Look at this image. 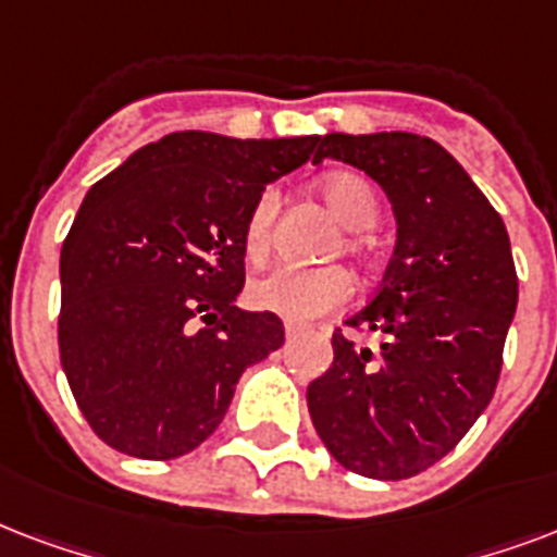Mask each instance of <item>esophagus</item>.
<instances>
[{"label":"esophagus","instance_id":"34e87169","mask_svg":"<svg viewBox=\"0 0 557 557\" xmlns=\"http://www.w3.org/2000/svg\"><path fill=\"white\" fill-rule=\"evenodd\" d=\"M301 331H305V327H301V325H296V322H284V334H287V339L299 337Z\"/></svg>","mask_w":557,"mask_h":557}]
</instances>
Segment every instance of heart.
<instances>
[{"label":"heart","instance_id":"heart-1","mask_svg":"<svg viewBox=\"0 0 557 557\" xmlns=\"http://www.w3.org/2000/svg\"><path fill=\"white\" fill-rule=\"evenodd\" d=\"M319 197L325 200L331 214L346 226L343 252L363 256L366 232L381 218V194L363 174L357 171H331L319 176ZM278 211V194L273 188L258 194L247 220H244V252L249 261H261L270 252L273 220ZM351 293V278L343 267H273L270 273L258 275L249 284V301L258 310H270L293 322H308L327 310L339 308Z\"/></svg>","mask_w":557,"mask_h":557}]
</instances>
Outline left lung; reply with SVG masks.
I'll list each match as a JSON object with an SVG mask.
<instances>
[{
    "mask_svg": "<svg viewBox=\"0 0 557 557\" xmlns=\"http://www.w3.org/2000/svg\"><path fill=\"white\" fill-rule=\"evenodd\" d=\"M381 185L398 244L348 330H383L377 352L334 327V363L308 386L319 438L346 471L409 480L454 450L497 389L517 308L508 232L442 145L416 133L317 139Z\"/></svg>",
    "mask_w": 557,
    "mask_h": 557,
    "instance_id": "1",
    "label": "left lung"
}]
</instances>
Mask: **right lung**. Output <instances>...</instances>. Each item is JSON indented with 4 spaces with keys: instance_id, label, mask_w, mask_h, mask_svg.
<instances>
[{
    "instance_id": "right-lung-1",
    "label": "right lung",
    "mask_w": 557,
    "mask_h": 557,
    "mask_svg": "<svg viewBox=\"0 0 557 557\" xmlns=\"http://www.w3.org/2000/svg\"><path fill=\"white\" fill-rule=\"evenodd\" d=\"M317 139L171 133L89 188L60 249L58 346L103 444L136 459L191 454L244 369L282 348V319L235 308L244 220Z\"/></svg>"
}]
</instances>
